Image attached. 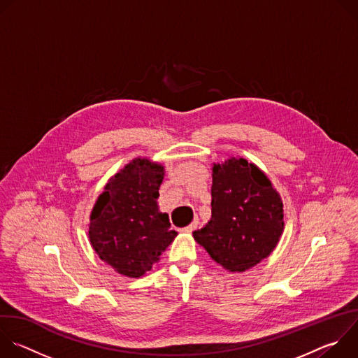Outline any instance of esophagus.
Masks as SVG:
<instances>
[{"instance_id":"obj_1","label":"esophagus","mask_w":358,"mask_h":358,"mask_svg":"<svg viewBox=\"0 0 358 358\" xmlns=\"http://www.w3.org/2000/svg\"><path fill=\"white\" fill-rule=\"evenodd\" d=\"M196 227H198V221L196 220H194L189 225H187V227H184L182 229H181V232H185V234H191L192 231H195L196 229Z\"/></svg>"}]
</instances>
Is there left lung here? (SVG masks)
Returning a JSON list of instances; mask_svg holds the SVG:
<instances>
[{
	"mask_svg": "<svg viewBox=\"0 0 358 358\" xmlns=\"http://www.w3.org/2000/svg\"><path fill=\"white\" fill-rule=\"evenodd\" d=\"M211 220L192 232L213 261L245 272L268 258L283 232V202L268 176L242 157L213 163Z\"/></svg>",
	"mask_w": 358,
	"mask_h": 358,
	"instance_id": "8db88e82",
	"label": "left lung"
}]
</instances>
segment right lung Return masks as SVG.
<instances>
[{
    "mask_svg": "<svg viewBox=\"0 0 358 358\" xmlns=\"http://www.w3.org/2000/svg\"><path fill=\"white\" fill-rule=\"evenodd\" d=\"M164 174L160 163L133 159L108 181L90 213L93 250L123 276H144L177 236L157 203Z\"/></svg>",
    "mask_w": 358,
    "mask_h": 358,
    "instance_id": "add662e5",
    "label": "right lung"
}]
</instances>
